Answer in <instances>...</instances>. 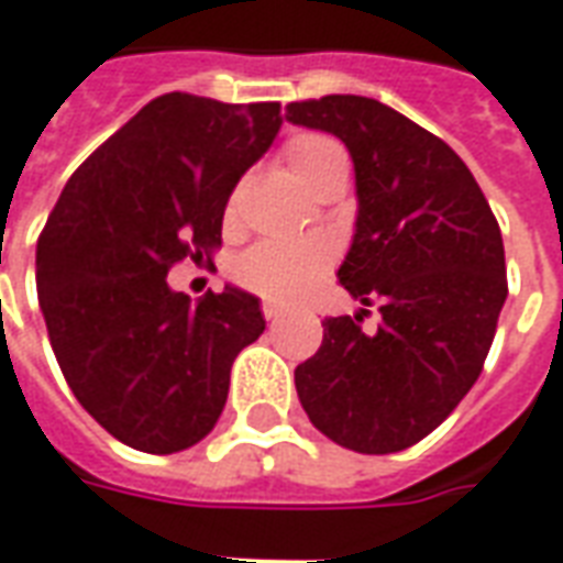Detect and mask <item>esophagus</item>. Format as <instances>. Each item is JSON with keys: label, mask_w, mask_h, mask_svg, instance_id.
<instances>
[{"label": "esophagus", "mask_w": 563, "mask_h": 563, "mask_svg": "<svg viewBox=\"0 0 563 563\" xmlns=\"http://www.w3.org/2000/svg\"><path fill=\"white\" fill-rule=\"evenodd\" d=\"M263 318H266V321H278V318H282V306H275V302H263Z\"/></svg>", "instance_id": "esophagus-1"}]
</instances>
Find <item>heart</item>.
Wrapping results in <instances>:
<instances>
[{
	"instance_id": "b5f03b06",
	"label": "heart",
	"mask_w": 563,
	"mask_h": 563,
	"mask_svg": "<svg viewBox=\"0 0 563 563\" xmlns=\"http://www.w3.org/2000/svg\"><path fill=\"white\" fill-rule=\"evenodd\" d=\"M282 157L290 175L306 190L333 178L349 175V154L336 139L321 133H300L290 139ZM233 206V202H230ZM333 251L318 239H266L257 242L236 261V282L263 300L290 302L302 297L330 269Z\"/></svg>"
}]
</instances>
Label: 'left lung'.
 Instances as JSON below:
<instances>
[{
	"label": "left lung",
	"mask_w": 563,
	"mask_h": 563,
	"mask_svg": "<svg viewBox=\"0 0 563 563\" xmlns=\"http://www.w3.org/2000/svg\"><path fill=\"white\" fill-rule=\"evenodd\" d=\"M288 121L345 142L357 221L339 285L366 309L324 318L297 366L314 428L361 454L402 452L476 385L506 302L504 236L466 163L442 139L366 97L290 102Z\"/></svg>",
	"instance_id": "left-lung-1"
}]
</instances>
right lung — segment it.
<instances>
[{"instance_id":"1","label":"right lung","mask_w":563,"mask_h":563,"mask_svg":"<svg viewBox=\"0 0 563 563\" xmlns=\"http://www.w3.org/2000/svg\"><path fill=\"white\" fill-rule=\"evenodd\" d=\"M278 126V102L151 99L71 173L38 236L35 288L59 369L130 449L197 445L224 412L236 354L266 327L245 290L194 306L166 275L221 249L227 199Z\"/></svg>"}]
</instances>
